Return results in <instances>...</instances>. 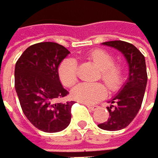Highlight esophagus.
I'll return each instance as SVG.
<instances>
[{
	"label": "esophagus",
	"instance_id": "1",
	"mask_svg": "<svg viewBox=\"0 0 158 158\" xmlns=\"http://www.w3.org/2000/svg\"><path fill=\"white\" fill-rule=\"evenodd\" d=\"M86 106L88 107V109L90 110V111H95L97 108H98V106H90V105H86Z\"/></svg>",
	"mask_w": 158,
	"mask_h": 158
}]
</instances>
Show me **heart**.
<instances>
[{"instance_id":"b5f03b06","label":"heart","mask_w":158,"mask_h":158,"mask_svg":"<svg viewBox=\"0 0 158 158\" xmlns=\"http://www.w3.org/2000/svg\"><path fill=\"white\" fill-rule=\"evenodd\" d=\"M89 59L100 69L97 78L105 81L110 90L119 88L123 81V68L114 64V57L109 52L96 50L89 55ZM58 75L61 81L66 86H72L77 81V64L74 58L65 59L59 66ZM106 95V87L101 82L81 83L72 90L75 100L85 102L95 103Z\"/></svg>"}]
</instances>
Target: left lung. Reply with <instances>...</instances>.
Listing matches in <instances>:
<instances>
[{"mask_svg": "<svg viewBox=\"0 0 158 158\" xmlns=\"http://www.w3.org/2000/svg\"><path fill=\"white\" fill-rule=\"evenodd\" d=\"M105 46L121 52L128 65V76L121 90L109 100L107 106L109 118L98 127L102 130L116 131L130 125L141 107L148 76L145 57L132 44L124 41H108L102 43Z\"/></svg>", "mask_w": 158, "mask_h": 158, "instance_id": "obj_1", "label": "left lung"}]
</instances>
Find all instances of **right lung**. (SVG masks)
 Masks as SVG:
<instances>
[{"instance_id":"obj_1","label":"right lung","mask_w":158,"mask_h":158,"mask_svg":"<svg viewBox=\"0 0 158 158\" xmlns=\"http://www.w3.org/2000/svg\"><path fill=\"white\" fill-rule=\"evenodd\" d=\"M70 52L53 42L28 47L15 65V90L24 114L35 127L58 132L71 122L74 102H58L69 93L62 86L59 65Z\"/></svg>"}]
</instances>
